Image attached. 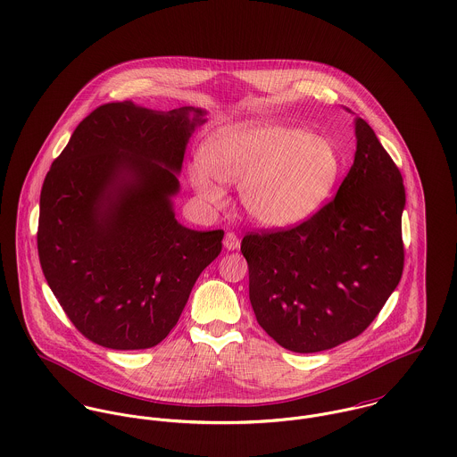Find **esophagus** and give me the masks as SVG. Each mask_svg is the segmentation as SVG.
Segmentation results:
<instances>
[{"mask_svg":"<svg viewBox=\"0 0 457 457\" xmlns=\"http://www.w3.org/2000/svg\"><path fill=\"white\" fill-rule=\"evenodd\" d=\"M224 247L228 251H237L240 247V238L233 231H228L224 237Z\"/></svg>","mask_w":457,"mask_h":457,"instance_id":"1","label":"esophagus"}]
</instances>
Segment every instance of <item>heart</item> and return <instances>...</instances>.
<instances>
[{
  "instance_id": "b5f03b06",
  "label": "heart",
  "mask_w": 457,
  "mask_h": 457,
  "mask_svg": "<svg viewBox=\"0 0 457 457\" xmlns=\"http://www.w3.org/2000/svg\"><path fill=\"white\" fill-rule=\"evenodd\" d=\"M341 155L327 137L278 121H247L213 134L188 182L210 206L224 201L220 182L238 183L245 213L262 226L289 228L312 217L341 177Z\"/></svg>"
}]
</instances>
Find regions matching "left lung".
Returning <instances> with one entry per match:
<instances>
[{
  "instance_id": "obj_1",
  "label": "left lung",
  "mask_w": 457,
  "mask_h": 457,
  "mask_svg": "<svg viewBox=\"0 0 457 457\" xmlns=\"http://www.w3.org/2000/svg\"><path fill=\"white\" fill-rule=\"evenodd\" d=\"M355 136L353 166L332 201L298 226L242 240L256 320L295 353L361 336L403 275L401 171L362 118Z\"/></svg>"
}]
</instances>
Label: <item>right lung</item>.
<instances>
[{"mask_svg": "<svg viewBox=\"0 0 457 457\" xmlns=\"http://www.w3.org/2000/svg\"><path fill=\"white\" fill-rule=\"evenodd\" d=\"M204 111H152L130 100L92 111L40 192L38 258L74 327L111 350H146L177 325L222 229L175 219L177 173Z\"/></svg>", "mask_w": 457, "mask_h": 457, "instance_id": "right-lung-1", "label": "right lung"}]
</instances>
